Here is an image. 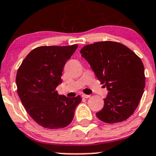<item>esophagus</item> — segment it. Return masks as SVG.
Wrapping results in <instances>:
<instances>
[{
  "instance_id": "obj_1",
  "label": "esophagus",
  "mask_w": 156,
  "mask_h": 156,
  "mask_svg": "<svg viewBox=\"0 0 156 156\" xmlns=\"http://www.w3.org/2000/svg\"><path fill=\"white\" fill-rule=\"evenodd\" d=\"M81 96H82V98H90V95H88V94H83L81 95Z\"/></svg>"
}]
</instances>
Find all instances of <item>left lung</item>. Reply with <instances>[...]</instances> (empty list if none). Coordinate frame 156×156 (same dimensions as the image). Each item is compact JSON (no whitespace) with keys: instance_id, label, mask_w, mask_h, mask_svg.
I'll return each mask as SVG.
<instances>
[{"instance_id":"8db88e82","label":"left lung","mask_w":156,"mask_h":156,"mask_svg":"<svg viewBox=\"0 0 156 156\" xmlns=\"http://www.w3.org/2000/svg\"><path fill=\"white\" fill-rule=\"evenodd\" d=\"M98 79L107 87L98 118L107 123L122 122L134 113L145 88L144 66L131 49L121 43L98 42L81 49Z\"/></svg>"}]
</instances>
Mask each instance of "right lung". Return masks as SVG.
I'll return each instance as SVG.
<instances>
[{
    "label": "right lung",
    "instance_id": "obj_1",
    "mask_svg": "<svg viewBox=\"0 0 156 156\" xmlns=\"http://www.w3.org/2000/svg\"><path fill=\"white\" fill-rule=\"evenodd\" d=\"M78 48L40 46L24 58L16 73L17 93L27 113L36 123L48 129L67 126L73 120L81 98L58 95L63 68Z\"/></svg>",
    "mask_w": 156,
    "mask_h": 156
}]
</instances>
